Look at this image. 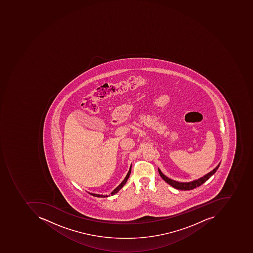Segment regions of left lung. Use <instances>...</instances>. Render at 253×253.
<instances>
[{
  "mask_svg": "<svg viewBox=\"0 0 253 253\" xmlns=\"http://www.w3.org/2000/svg\"><path fill=\"white\" fill-rule=\"evenodd\" d=\"M220 163L213 169V170L211 171L210 172H208L206 175H204L203 177H201V178H198V179H195V180L188 182H177V181L173 180V179H171V178L166 176L159 168L158 171L160 176L162 177L163 179H164L167 183H168L169 185H170L171 186L173 187V188H177V189H180V190H192L193 188L200 186L201 185L205 183L208 179H209V178L216 172L217 169L220 167Z\"/></svg>",
  "mask_w": 253,
  "mask_h": 253,
  "instance_id": "obj_1",
  "label": "left lung"
}]
</instances>
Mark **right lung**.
<instances>
[{
    "label": "right lung",
    "instance_id": "add662e5",
    "mask_svg": "<svg viewBox=\"0 0 253 253\" xmlns=\"http://www.w3.org/2000/svg\"><path fill=\"white\" fill-rule=\"evenodd\" d=\"M130 171H131V165H130V169H129L128 172H127V175H126V178H124V180L122 182V183L117 187V188H115L113 192H111V195H115V194L117 193L119 190H120L121 188H123L125 185H126V182H127V179H128L129 176H130ZM90 195H93V196L98 197V198H106V197L110 196L109 195H99V194H94V193H89Z\"/></svg>",
    "mask_w": 253,
    "mask_h": 253
}]
</instances>
